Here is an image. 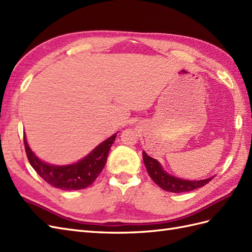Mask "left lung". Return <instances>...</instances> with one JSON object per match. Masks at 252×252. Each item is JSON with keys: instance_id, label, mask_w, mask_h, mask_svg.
<instances>
[{"instance_id": "8db88e82", "label": "left lung", "mask_w": 252, "mask_h": 252, "mask_svg": "<svg viewBox=\"0 0 252 252\" xmlns=\"http://www.w3.org/2000/svg\"><path fill=\"white\" fill-rule=\"evenodd\" d=\"M143 160H144L146 169L149 176H151V178L155 181L156 185L159 186L161 189H165L167 192H172V193L189 192V191H193V189H199L203 186H206L207 183H209L213 179V177L212 178L199 180V181H189V180L179 179V178H176L174 176L166 174L162 169L159 162L156 159L149 157L145 152H143Z\"/></svg>"}]
</instances>
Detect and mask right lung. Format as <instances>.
Masks as SVG:
<instances>
[{"instance_id":"obj_1","label":"right lung","mask_w":252,"mask_h":252,"mask_svg":"<svg viewBox=\"0 0 252 252\" xmlns=\"http://www.w3.org/2000/svg\"><path fill=\"white\" fill-rule=\"evenodd\" d=\"M117 138V133L108 138L92 151L86 158L75 164L65 166L50 165L40 161L27 145L26 138H23L27 159L32 168L49 185L61 189H81L91 186L106 164L110 147Z\"/></svg>"}]
</instances>
